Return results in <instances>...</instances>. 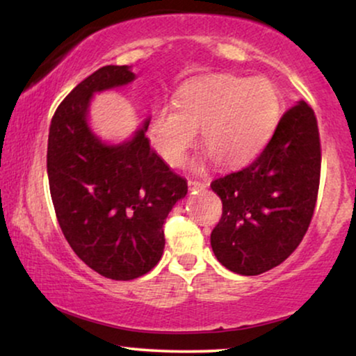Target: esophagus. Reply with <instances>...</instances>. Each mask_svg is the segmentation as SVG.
I'll use <instances>...</instances> for the list:
<instances>
[{
  "label": "esophagus",
  "mask_w": 356,
  "mask_h": 356,
  "mask_svg": "<svg viewBox=\"0 0 356 356\" xmlns=\"http://www.w3.org/2000/svg\"><path fill=\"white\" fill-rule=\"evenodd\" d=\"M188 184L189 189H194V191H201V189H206L209 186L206 181H196V179H189Z\"/></svg>",
  "instance_id": "1"
}]
</instances>
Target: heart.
Returning <instances> with one entry per match:
<instances>
[{
	"label": "heart",
	"instance_id": "obj_1",
	"mask_svg": "<svg viewBox=\"0 0 356 356\" xmlns=\"http://www.w3.org/2000/svg\"><path fill=\"white\" fill-rule=\"evenodd\" d=\"M280 120V94L266 77L217 74L188 82L175 105H160L149 120V138L172 167L183 165L201 129V145L220 168L252 162Z\"/></svg>",
	"mask_w": 356,
	"mask_h": 356
}]
</instances>
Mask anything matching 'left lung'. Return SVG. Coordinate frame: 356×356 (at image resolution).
I'll use <instances>...</instances> for the list:
<instances>
[{
	"label": "left lung",
	"mask_w": 356,
	"mask_h": 356,
	"mask_svg": "<svg viewBox=\"0 0 356 356\" xmlns=\"http://www.w3.org/2000/svg\"><path fill=\"white\" fill-rule=\"evenodd\" d=\"M319 178L318 120L298 102L282 115L254 162L211 183L222 199V217L211 233L218 262L241 275L282 264L308 232Z\"/></svg>",
	"instance_id": "1"
}]
</instances>
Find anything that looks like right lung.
Instances as JSON below:
<instances>
[{"mask_svg": "<svg viewBox=\"0 0 356 356\" xmlns=\"http://www.w3.org/2000/svg\"><path fill=\"white\" fill-rule=\"evenodd\" d=\"M129 66H104L58 106L48 134L47 172L58 223L72 251L111 280H133L163 254V222L188 183L155 154L145 136L106 145L87 124L95 92L134 81Z\"/></svg>", "mask_w": 356, "mask_h": 356, "instance_id": "right-lung-1", "label": "right lung"}]
</instances>
